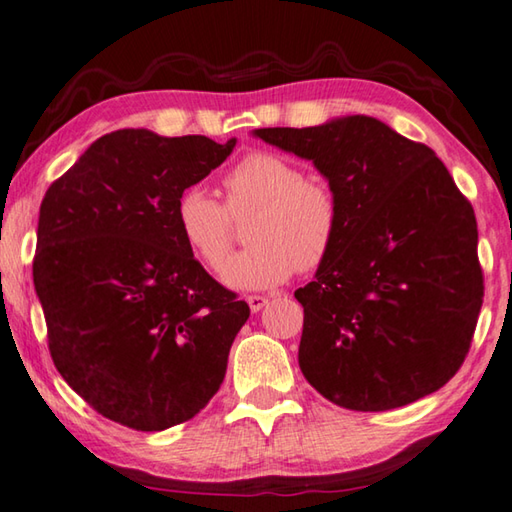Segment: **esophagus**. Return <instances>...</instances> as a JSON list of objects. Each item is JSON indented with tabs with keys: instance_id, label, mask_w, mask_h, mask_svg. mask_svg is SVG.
I'll list each match as a JSON object with an SVG mask.
<instances>
[{
	"instance_id": "esophagus-1",
	"label": "esophagus",
	"mask_w": 512,
	"mask_h": 512,
	"mask_svg": "<svg viewBox=\"0 0 512 512\" xmlns=\"http://www.w3.org/2000/svg\"><path fill=\"white\" fill-rule=\"evenodd\" d=\"M247 303H249L251 312H258V310H263V308H265L267 297H263V294H249V297H247Z\"/></svg>"
}]
</instances>
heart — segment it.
I'll use <instances>...</instances> for the list:
<instances>
[{"instance_id": "heart-1", "label": "heart", "mask_w": 512, "mask_h": 512, "mask_svg": "<svg viewBox=\"0 0 512 512\" xmlns=\"http://www.w3.org/2000/svg\"><path fill=\"white\" fill-rule=\"evenodd\" d=\"M227 200L186 188L175 206V224L191 254L218 272L233 240V218L251 213V245L233 256L222 281L236 290H265L288 281L294 270L315 272L333 254L339 236V202L333 188L310 179L276 152H249L222 177Z\"/></svg>"}]
</instances>
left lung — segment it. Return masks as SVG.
Returning a JSON list of instances; mask_svg holds the SVG:
<instances>
[{"mask_svg":"<svg viewBox=\"0 0 512 512\" xmlns=\"http://www.w3.org/2000/svg\"><path fill=\"white\" fill-rule=\"evenodd\" d=\"M258 139L315 164L339 202V236L303 306L299 366L321 396L387 411L461 369L483 303L477 218L432 148L373 116Z\"/></svg>","mask_w":512,"mask_h":512,"instance_id":"8db88e82","label":"left lung"}]
</instances>
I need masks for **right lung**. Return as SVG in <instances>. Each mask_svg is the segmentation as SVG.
I'll list each match as a JSON object with an SVG mask.
<instances>
[{
    "label": "right lung",
    "mask_w": 512,
    "mask_h": 512,
    "mask_svg": "<svg viewBox=\"0 0 512 512\" xmlns=\"http://www.w3.org/2000/svg\"><path fill=\"white\" fill-rule=\"evenodd\" d=\"M233 146L116 130L40 204L33 283L51 360L89 407L137 432L206 407L249 319L247 303L195 261L175 224L179 195Z\"/></svg>",
    "instance_id": "add662e5"
}]
</instances>
